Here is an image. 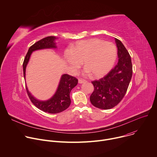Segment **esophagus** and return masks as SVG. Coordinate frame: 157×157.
Masks as SVG:
<instances>
[{
  "instance_id": "obj_1",
  "label": "esophagus",
  "mask_w": 157,
  "mask_h": 157,
  "mask_svg": "<svg viewBox=\"0 0 157 157\" xmlns=\"http://www.w3.org/2000/svg\"><path fill=\"white\" fill-rule=\"evenodd\" d=\"M84 82H86V80H84V79H78V82H79V84L84 83Z\"/></svg>"
}]
</instances>
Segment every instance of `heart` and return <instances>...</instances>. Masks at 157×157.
<instances>
[{"mask_svg": "<svg viewBox=\"0 0 157 157\" xmlns=\"http://www.w3.org/2000/svg\"><path fill=\"white\" fill-rule=\"evenodd\" d=\"M117 55L115 44L99 38L78 42L75 46L66 48L64 57L73 73H76L84 61V74L94 78L105 75L114 66Z\"/></svg>", "mask_w": 157, "mask_h": 157, "instance_id": "1", "label": "heart"}]
</instances>
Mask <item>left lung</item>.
<instances>
[{
	"mask_svg": "<svg viewBox=\"0 0 157 157\" xmlns=\"http://www.w3.org/2000/svg\"><path fill=\"white\" fill-rule=\"evenodd\" d=\"M117 47L118 63L102 78L93 81L94 89L90 96L91 104L101 109L117 105L124 97L132 76L130 56L122 43L115 38Z\"/></svg>",
	"mask_w": 157,
	"mask_h": 157,
	"instance_id": "8db88e82",
	"label": "left lung"
}]
</instances>
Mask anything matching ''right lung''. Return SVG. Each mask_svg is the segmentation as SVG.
I'll return each instance as SVG.
<instances>
[{"mask_svg": "<svg viewBox=\"0 0 157 157\" xmlns=\"http://www.w3.org/2000/svg\"><path fill=\"white\" fill-rule=\"evenodd\" d=\"M55 36H50L44 38L32 45L25 56L23 63L24 76L25 79L26 67L33 52L46 48H56ZM78 80L73 76L64 74L61 76L55 94L47 101H39L35 98L26 87L28 96L32 102L39 109L50 114H57L66 110L71 104L70 92L78 84Z\"/></svg>", "mask_w": 157, "mask_h": 157, "instance_id": "add662e5", "label": "right lung"}]
</instances>
